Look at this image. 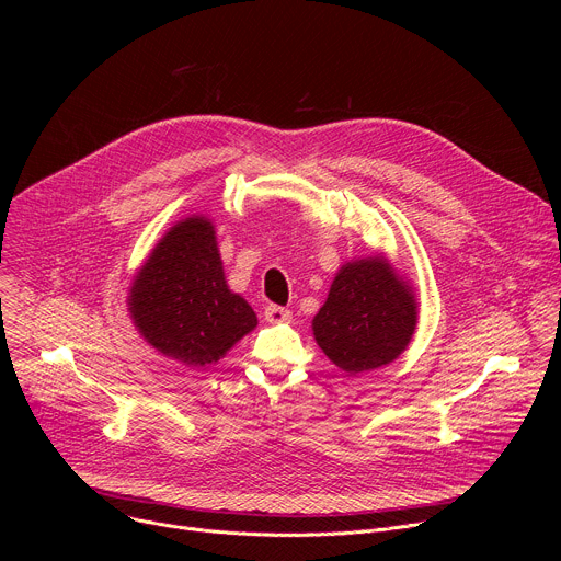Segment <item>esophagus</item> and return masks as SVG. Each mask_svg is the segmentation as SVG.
Returning <instances> with one entry per match:
<instances>
[{"label": "esophagus", "mask_w": 561, "mask_h": 561, "mask_svg": "<svg viewBox=\"0 0 561 561\" xmlns=\"http://www.w3.org/2000/svg\"><path fill=\"white\" fill-rule=\"evenodd\" d=\"M264 317H266V322H271V324H282V322H290L293 312L288 308H284V306L271 304V306H266Z\"/></svg>", "instance_id": "obj_1"}]
</instances>
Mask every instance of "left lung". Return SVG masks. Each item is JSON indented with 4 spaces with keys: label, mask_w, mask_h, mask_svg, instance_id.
<instances>
[{
    "label": "left lung",
    "mask_w": 561,
    "mask_h": 561,
    "mask_svg": "<svg viewBox=\"0 0 561 561\" xmlns=\"http://www.w3.org/2000/svg\"><path fill=\"white\" fill-rule=\"evenodd\" d=\"M415 327V295L381 257L346 264L312 319L319 348L348 375L397 359Z\"/></svg>",
    "instance_id": "1"
}]
</instances>
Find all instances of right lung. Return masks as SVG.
<instances>
[{"instance_id":"1","label":"right lung","mask_w":561,"mask_h":561,"mask_svg":"<svg viewBox=\"0 0 561 561\" xmlns=\"http://www.w3.org/2000/svg\"><path fill=\"white\" fill-rule=\"evenodd\" d=\"M128 310L144 340L178 362L208 366L257 327L247 299L230 293L213 224H175L141 266Z\"/></svg>"}]
</instances>
